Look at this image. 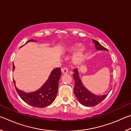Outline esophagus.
Wrapping results in <instances>:
<instances>
[{
	"label": "esophagus",
	"mask_w": 131,
	"mask_h": 131,
	"mask_svg": "<svg viewBox=\"0 0 131 131\" xmlns=\"http://www.w3.org/2000/svg\"><path fill=\"white\" fill-rule=\"evenodd\" d=\"M61 71H62V73L63 74L68 73V68H66V67H64V68L61 69Z\"/></svg>",
	"instance_id": "1"
}]
</instances>
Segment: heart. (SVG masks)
<instances>
[{
	"instance_id": "heart-1",
	"label": "heart",
	"mask_w": 131,
	"mask_h": 131,
	"mask_svg": "<svg viewBox=\"0 0 131 131\" xmlns=\"http://www.w3.org/2000/svg\"><path fill=\"white\" fill-rule=\"evenodd\" d=\"M79 47V45H75L74 46H72V47H70L69 48V50H73V49H76ZM83 53L82 51H80L79 52H77V54L75 55V57H74V60L76 61L77 62H80L81 61L82 59H83Z\"/></svg>"
}]
</instances>
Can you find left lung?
I'll return each instance as SVG.
<instances>
[{
  "instance_id": "obj_1",
  "label": "left lung",
  "mask_w": 131,
  "mask_h": 131,
  "mask_svg": "<svg viewBox=\"0 0 131 131\" xmlns=\"http://www.w3.org/2000/svg\"><path fill=\"white\" fill-rule=\"evenodd\" d=\"M92 40L95 43V47L97 50H106L108 51L107 48L102 46L98 41L94 39ZM74 73L73 75L75 83L74 93L75 96L81 105L85 106H88V107L95 106L101 103L107 96V94L102 95V96H97V95L93 94L92 93H91L89 91L84 87L82 84L77 69H74Z\"/></svg>"
}]
</instances>
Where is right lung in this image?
<instances>
[{
  "label": "right lung",
  "instance_id": "obj_1",
  "mask_svg": "<svg viewBox=\"0 0 131 131\" xmlns=\"http://www.w3.org/2000/svg\"><path fill=\"white\" fill-rule=\"evenodd\" d=\"M30 41H35L34 40H29L25 44ZM22 47V46H21ZM15 66L13 64V70ZM61 76V68H57L53 70L47 81L35 92L25 93L19 90L15 85V90L21 98L30 106L36 107H45L50 105L55 100L58 89V81ZM15 84V81L13 80Z\"/></svg>",
  "mask_w": 131,
  "mask_h": 131
}]
</instances>
